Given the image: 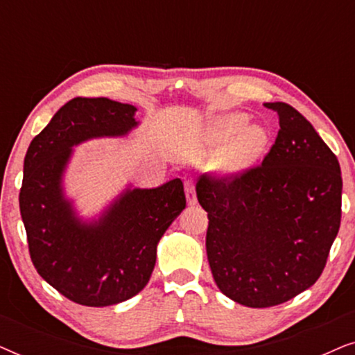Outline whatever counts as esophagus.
Segmentation results:
<instances>
[{
  "instance_id": "esophagus-1",
  "label": "esophagus",
  "mask_w": 355,
  "mask_h": 355,
  "mask_svg": "<svg viewBox=\"0 0 355 355\" xmlns=\"http://www.w3.org/2000/svg\"><path fill=\"white\" fill-rule=\"evenodd\" d=\"M184 187H186V198H187V203H189V205H196V203H197L196 187H193V182L191 181V179H187V181L184 182Z\"/></svg>"
}]
</instances>
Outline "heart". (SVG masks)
<instances>
[{"mask_svg": "<svg viewBox=\"0 0 355 355\" xmlns=\"http://www.w3.org/2000/svg\"><path fill=\"white\" fill-rule=\"evenodd\" d=\"M244 113L221 114L213 121L208 137V152L216 157L226 147L227 152L220 163L225 173H237L257 162L268 147L270 134L263 125L249 124Z\"/></svg>", "mask_w": 355, "mask_h": 355, "instance_id": "b5f03b06", "label": "heart"}]
</instances>
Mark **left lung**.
I'll return each instance as SVG.
<instances>
[{
    "label": "left lung",
    "mask_w": 355,
    "mask_h": 355,
    "mask_svg": "<svg viewBox=\"0 0 355 355\" xmlns=\"http://www.w3.org/2000/svg\"><path fill=\"white\" fill-rule=\"evenodd\" d=\"M265 106L278 113L279 130L261 164L197 182L213 279L226 297L254 309L315 284L341 225L336 155L293 106Z\"/></svg>",
    "instance_id": "left-lung-1"
}]
</instances>
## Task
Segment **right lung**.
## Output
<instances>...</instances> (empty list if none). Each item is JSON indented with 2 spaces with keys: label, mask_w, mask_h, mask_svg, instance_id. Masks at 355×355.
I'll return each instance as SVG.
<instances>
[{
  "label": "right lung",
  "mask_w": 355,
  "mask_h": 355,
  "mask_svg": "<svg viewBox=\"0 0 355 355\" xmlns=\"http://www.w3.org/2000/svg\"><path fill=\"white\" fill-rule=\"evenodd\" d=\"M137 108L110 98H72L32 140L24 158L19 207L38 275L72 302L106 307L147 286L157 245L186 208L179 178L155 189L128 187L96 220L77 216L62 176L72 147L123 137L137 128Z\"/></svg>",
  "instance_id": "obj_1"
}]
</instances>
